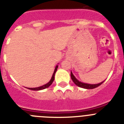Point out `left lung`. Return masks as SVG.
<instances>
[{
	"mask_svg": "<svg viewBox=\"0 0 124 124\" xmlns=\"http://www.w3.org/2000/svg\"><path fill=\"white\" fill-rule=\"evenodd\" d=\"M71 77L73 81L74 82V83L76 85V86H79V87H82V88L88 89H91L96 88V87L100 86L101 84H102V83H104V81L103 82H101V83H99V84H87V83H82V82L79 81L76 78L75 76H74L73 75V73H72V72H71Z\"/></svg>",
	"mask_w": 124,
	"mask_h": 124,
	"instance_id": "1",
	"label": "left lung"
}]
</instances>
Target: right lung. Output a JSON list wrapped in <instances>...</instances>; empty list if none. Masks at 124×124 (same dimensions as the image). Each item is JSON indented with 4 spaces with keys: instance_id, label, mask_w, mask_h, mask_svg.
I'll list each match as a JSON object with an SVG mask.
<instances>
[{
    "instance_id": "1",
    "label": "right lung",
    "mask_w": 124,
    "mask_h": 124,
    "mask_svg": "<svg viewBox=\"0 0 124 124\" xmlns=\"http://www.w3.org/2000/svg\"><path fill=\"white\" fill-rule=\"evenodd\" d=\"M58 66L56 65V66L55 67V69H54V73L52 75V77H51V79H50V81L48 82V83H46V84L43 85V86H41L40 87H34V88H30L28 87V89H30V90H33V91H40V90H42V89H44L47 88V87H48L49 86L51 85V84L53 83V81L54 79V75H55V73L57 71V69H58Z\"/></svg>"
}]
</instances>
